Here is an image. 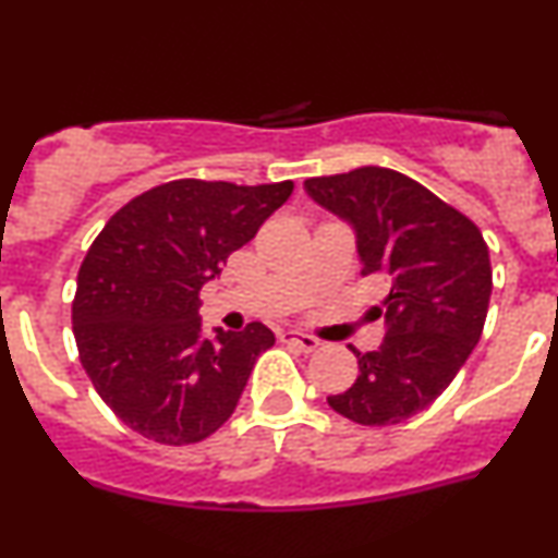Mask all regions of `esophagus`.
Returning <instances> with one entry per match:
<instances>
[{"label":"esophagus","mask_w":558,"mask_h":558,"mask_svg":"<svg viewBox=\"0 0 558 558\" xmlns=\"http://www.w3.org/2000/svg\"><path fill=\"white\" fill-rule=\"evenodd\" d=\"M280 341L293 345V349L304 351V354H310V351L319 349V338L310 336V332H299V330H283V332H280Z\"/></svg>","instance_id":"obj_1"}]
</instances>
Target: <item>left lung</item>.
Segmentation results:
<instances>
[{
	"mask_svg": "<svg viewBox=\"0 0 558 558\" xmlns=\"http://www.w3.org/2000/svg\"><path fill=\"white\" fill-rule=\"evenodd\" d=\"M304 189L354 228L362 275L390 286L375 306L386 317L380 349H354L360 377L328 403L356 425H399L444 393L483 336L488 243L470 217L403 172L367 165L310 178Z\"/></svg>",
	"mask_w": 558,
	"mask_h": 558,
	"instance_id": "left-lung-1",
	"label": "left lung"
}]
</instances>
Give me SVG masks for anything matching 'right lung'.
I'll use <instances>...</instances> for the list:
<instances>
[{"label":"right lung","mask_w":558,"mask_h":558,"mask_svg":"<svg viewBox=\"0 0 558 558\" xmlns=\"http://www.w3.org/2000/svg\"><path fill=\"white\" fill-rule=\"evenodd\" d=\"M293 183L181 178L131 198L96 235L78 270L73 332L101 401L165 446L209 438L233 414L272 330L202 336L198 291L283 207Z\"/></svg>","instance_id":"obj_1"}]
</instances>
